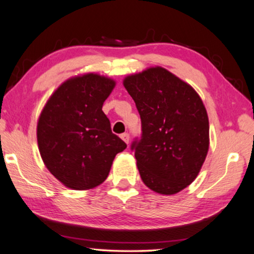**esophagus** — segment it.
Listing matches in <instances>:
<instances>
[{"label":"esophagus","instance_id":"obj_1","mask_svg":"<svg viewBox=\"0 0 254 254\" xmlns=\"http://www.w3.org/2000/svg\"><path fill=\"white\" fill-rule=\"evenodd\" d=\"M121 139L127 144L128 141H130V135H128V133H123V134H121Z\"/></svg>","mask_w":254,"mask_h":254}]
</instances>
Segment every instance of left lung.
<instances>
[{
  "label": "left lung",
  "mask_w": 254,
  "mask_h": 254,
  "mask_svg": "<svg viewBox=\"0 0 254 254\" xmlns=\"http://www.w3.org/2000/svg\"><path fill=\"white\" fill-rule=\"evenodd\" d=\"M141 118L142 134L132 142L141 179L151 190L177 194L199 174L209 147L203 101L190 85L162 67L124 78Z\"/></svg>",
  "instance_id": "1"
}]
</instances>
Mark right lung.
<instances>
[{
	"label": "right lung",
	"instance_id": "right-lung-1",
	"mask_svg": "<svg viewBox=\"0 0 254 254\" xmlns=\"http://www.w3.org/2000/svg\"><path fill=\"white\" fill-rule=\"evenodd\" d=\"M114 87L113 79L93 72L72 77L56 89L41 112L37 126L41 158L68 188L86 190L101 185L115 156L127 148L102 111Z\"/></svg>",
	"mask_w": 254,
	"mask_h": 254
}]
</instances>
